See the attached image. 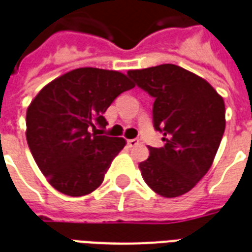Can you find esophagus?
Here are the masks:
<instances>
[{
	"instance_id": "obj_1",
	"label": "esophagus",
	"mask_w": 252,
	"mask_h": 252,
	"mask_svg": "<svg viewBox=\"0 0 252 252\" xmlns=\"http://www.w3.org/2000/svg\"><path fill=\"white\" fill-rule=\"evenodd\" d=\"M126 144L129 145V147H136V145L139 144V140L137 139H129V140L126 141Z\"/></svg>"
}]
</instances>
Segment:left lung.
<instances>
[{"instance_id": "left-lung-1", "label": "left lung", "mask_w": 252, "mask_h": 252, "mask_svg": "<svg viewBox=\"0 0 252 252\" xmlns=\"http://www.w3.org/2000/svg\"><path fill=\"white\" fill-rule=\"evenodd\" d=\"M126 74L155 98L154 128L164 136V147H148V159L139 164L141 176L161 196L184 195L214 161L225 128L224 101L206 80L178 65Z\"/></svg>"}]
</instances>
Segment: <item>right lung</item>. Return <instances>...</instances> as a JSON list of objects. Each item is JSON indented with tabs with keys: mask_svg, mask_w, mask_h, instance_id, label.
<instances>
[{
	"mask_svg": "<svg viewBox=\"0 0 252 252\" xmlns=\"http://www.w3.org/2000/svg\"><path fill=\"white\" fill-rule=\"evenodd\" d=\"M135 87L126 74L79 68L41 89L27 112V141L44 176L69 196L88 195L102 183L123 137L101 135L113 100Z\"/></svg>",
	"mask_w": 252,
	"mask_h": 252,
	"instance_id": "add662e5",
	"label": "right lung"
}]
</instances>
